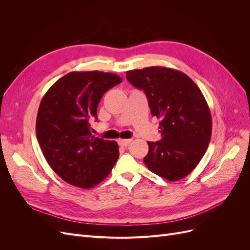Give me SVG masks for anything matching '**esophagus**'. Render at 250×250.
Returning <instances> with one entry per match:
<instances>
[{
  "label": "esophagus",
  "mask_w": 250,
  "mask_h": 250,
  "mask_svg": "<svg viewBox=\"0 0 250 250\" xmlns=\"http://www.w3.org/2000/svg\"><path fill=\"white\" fill-rule=\"evenodd\" d=\"M130 142H131L130 139H124V140H119V141H118L119 145L122 146V147H126Z\"/></svg>",
  "instance_id": "obj_1"
}]
</instances>
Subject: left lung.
<instances>
[{"mask_svg": "<svg viewBox=\"0 0 250 250\" xmlns=\"http://www.w3.org/2000/svg\"><path fill=\"white\" fill-rule=\"evenodd\" d=\"M145 93L152 116L160 118L162 140L148 142V169L169 181L188 175L206 153L211 137L208 105L195 82L179 71L149 66L126 73Z\"/></svg>", "mask_w": 250, "mask_h": 250, "instance_id": "8db88e82", "label": "left lung"}]
</instances>
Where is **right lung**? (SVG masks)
<instances>
[{
    "mask_svg": "<svg viewBox=\"0 0 250 250\" xmlns=\"http://www.w3.org/2000/svg\"><path fill=\"white\" fill-rule=\"evenodd\" d=\"M121 82L112 73L71 72L43 96L36 137L50 167L67 184L93 188L107 177L118 161L117 142L95 137L88 121H97L102 96Z\"/></svg>",
    "mask_w": 250,
    "mask_h": 250,
    "instance_id": "obj_1",
    "label": "right lung"
}]
</instances>
